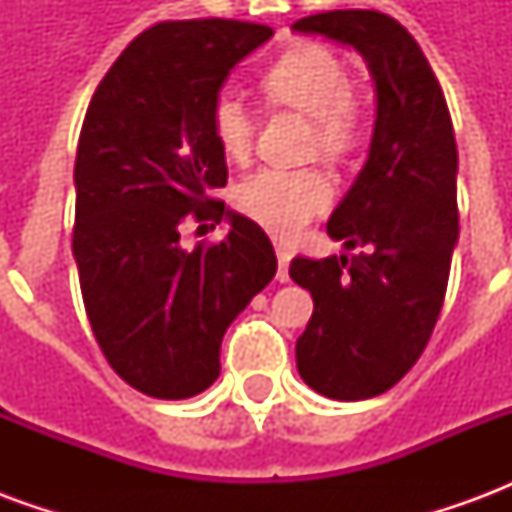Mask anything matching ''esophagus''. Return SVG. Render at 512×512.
Wrapping results in <instances>:
<instances>
[{
    "label": "esophagus",
    "instance_id": "34e87169",
    "mask_svg": "<svg viewBox=\"0 0 512 512\" xmlns=\"http://www.w3.org/2000/svg\"><path fill=\"white\" fill-rule=\"evenodd\" d=\"M290 249L288 246L277 244V260H279V271H277V279L279 282H288L290 274H288V266H290Z\"/></svg>",
    "mask_w": 512,
    "mask_h": 512
}]
</instances>
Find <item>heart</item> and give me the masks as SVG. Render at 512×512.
<instances>
[{"label":"heart","instance_id":"b5f03b06","mask_svg":"<svg viewBox=\"0 0 512 512\" xmlns=\"http://www.w3.org/2000/svg\"><path fill=\"white\" fill-rule=\"evenodd\" d=\"M263 90L271 101L310 117L312 147L340 161L362 142L365 106L348 87L340 54L321 43H301L285 51L266 73ZM211 134L227 158H244L252 147V120L235 95H219L211 106ZM334 200L332 180L318 167H263L235 186V205L279 238H296L312 216Z\"/></svg>","mask_w":512,"mask_h":512}]
</instances>
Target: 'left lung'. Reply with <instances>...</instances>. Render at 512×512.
Listing matches in <instances>:
<instances>
[{"mask_svg": "<svg viewBox=\"0 0 512 512\" xmlns=\"http://www.w3.org/2000/svg\"><path fill=\"white\" fill-rule=\"evenodd\" d=\"M293 29L356 49L376 82L370 153L326 224L345 249L367 252L290 263L315 301L299 376L332 400H367L414 367L439 318L458 244V147L439 79L395 18L329 10Z\"/></svg>", "mask_w": 512, "mask_h": 512, "instance_id": "8db88e82", "label": "left lung"}]
</instances>
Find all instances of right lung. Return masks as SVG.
Listing matches in <instances>:
<instances>
[{"label": "right lung", "instance_id": "1", "mask_svg": "<svg viewBox=\"0 0 512 512\" xmlns=\"http://www.w3.org/2000/svg\"><path fill=\"white\" fill-rule=\"evenodd\" d=\"M274 29L230 18L164 21L109 68L76 150L73 257L106 362L139 392L183 400L219 378L227 326L277 274L268 235L213 194L227 161L211 106ZM189 221H227L224 242L179 246Z\"/></svg>", "mask_w": 512, "mask_h": 512}]
</instances>
